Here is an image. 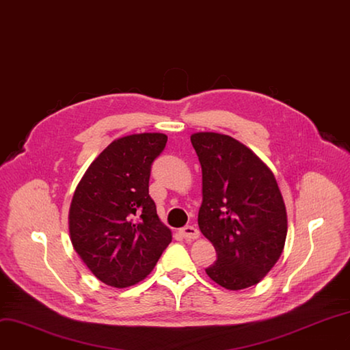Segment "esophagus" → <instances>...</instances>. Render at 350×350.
I'll return each mask as SVG.
<instances>
[{
    "label": "esophagus",
    "mask_w": 350,
    "mask_h": 350,
    "mask_svg": "<svg viewBox=\"0 0 350 350\" xmlns=\"http://www.w3.org/2000/svg\"><path fill=\"white\" fill-rule=\"evenodd\" d=\"M180 235H182L185 239H189V241L198 239L199 238V230H198L196 226L189 225V226H185V228L180 229Z\"/></svg>",
    "instance_id": "esophagus-1"
}]
</instances>
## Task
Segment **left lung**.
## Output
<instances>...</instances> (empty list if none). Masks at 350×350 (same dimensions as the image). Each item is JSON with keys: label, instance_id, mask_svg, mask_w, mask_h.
<instances>
[{"label": "left lung", "instance_id": "8db88e82", "mask_svg": "<svg viewBox=\"0 0 350 350\" xmlns=\"http://www.w3.org/2000/svg\"><path fill=\"white\" fill-rule=\"evenodd\" d=\"M202 165V234L217 260L206 268L219 286L242 290L275 265L287 237L286 204L269 168L239 141L216 133L190 137Z\"/></svg>", "mask_w": 350, "mask_h": 350}]
</instances>
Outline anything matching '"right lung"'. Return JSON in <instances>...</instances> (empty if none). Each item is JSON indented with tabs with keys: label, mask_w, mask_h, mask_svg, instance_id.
I'll return each mask as SVG.
<instances>
[{
	"label": "right lung",
	"mask_w": 350,
	"mask_h": 350,
	"mask_svg": "<svg viewBox=\"0 0 350 350\" xmlns=\"http://www.w3.org/2000/svg\"><path fill=\"white\" fill-rule=\"evenodd\" d=\"M167 135L115 139L89 165L69 211L75 251L102 282L124 288L144 280L172 242L148 195L152 161Z\"/></svg>",
	"instance_id": "1"
}]
</instances>
